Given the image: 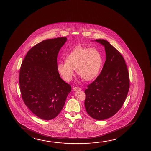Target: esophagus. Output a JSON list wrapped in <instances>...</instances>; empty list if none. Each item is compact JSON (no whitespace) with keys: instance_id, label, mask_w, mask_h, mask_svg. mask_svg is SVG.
<instances>
[{"instance_id":"1","label":"esophagus","mask_w":151,"mask_h":151,"mask_svg":"<svg viewBox=\"0 0 151 151\" xmlns=\"http://www.w3.org/2000/svg\"><path fill=\"white\" fill-rule=\"evenodd\" d=\"M73 89L74 91H80V90H81V89L79 87H74Z\"/></svg>"}]
</instances>
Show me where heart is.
Here are the masks:
<instances>
[{
	"label": "heart",
	"mask_w": 151,
	"mask_h": 151,
	"mask_svg": "<svg viewBox=\"0 0 151 151\" xmlns=\"http://www.w3.org/2000/svg\"><path fill=\"white\" fill-rule=\"evenodd\" d=\"M65 61L59 62L57 66L58 72L65 81L72 80L76 69L84 80L90 81L100 72L102 59L96 49L78 47L66 57Z\"/></svg>",
	"instance_id": "1"
}]
</instances>
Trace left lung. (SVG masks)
Here are the masks:
<instances>
[{
    "instance_id": "1",
    "label": "left lung",
    "mask_w": 151,
    "mask_h": 151,
    "mask_svg": "<svg viewBox=\"0 0 151 151\" xmlns=\"http://www.w3.org/2000/svg\"><path fill=\"white\" fill-rule=\"evenodd\" d=\"M105 48L106 60L100 74L85 90L84 105L91 117H112L124 103L129 88V71L121 53L108 41L96 39Z\"/></svg>"
}]
</instances>
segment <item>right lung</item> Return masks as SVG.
Masks as SVG:
<instances>
[{
	"label": "right lung",
	"instance_id": "add662e5",
	"mask_svg": "<svg viewBox=\"0 0 151 151\" xmlns=\"http://www.w3.org/2000/svg\"><path fill=\"white\" fill-rule=\"evenodd\" d=\"M66 37L47 39L31 48L22 62L19 82L22 98L29 110L45 120L62 110L71 87L58 72L57 56Z\"/></svg>",
	"mask_w": 151,
	"mask_h": 151
}]
</instances>
